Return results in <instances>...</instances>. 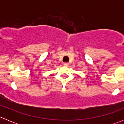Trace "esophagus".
<instances>
[{
  "instance_id": "obj_1",
  "label": "esophagus",
  "mask_w": 124,
  "mask_h": 124,
  "mask_svg": "<svg viewBox=\"0 0 124 124\" xmlns=\"http://www.w3.org/2000/svg\"><path fill=\"white\" fill-rule=\"evenodd\" d=\"M63 64H64V66H69V63H66V62L63 63Z\"/></svg>"
}]
</instances>
